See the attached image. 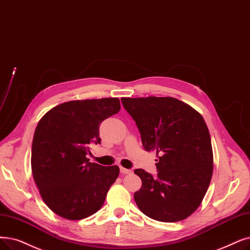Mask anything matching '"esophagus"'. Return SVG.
I'll list each match as a JSON object with an SVG mask.
<instances>
[{"label": "esophagus", "instance_id": "esophagus-1", "mask_svg": "<svg viewBox=\"0 0 250 250\" xmlns=\"http://www.w3.org/2000/svg\"><path fill=\"white\" fill-rule=\"evenodd\" d=\"M121 172L124 173V175H128V173H131L132 170L131 169H127V168H125L123 167H121Z\"/></svg>", "mask_w": 250, "mask_h": 250}]
</instances>
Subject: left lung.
<instances>
[{
  "instance_id": "obj_1",
  "label": "left lung",
  "mask_w": 250,
  "mask_h": 250,
  "mask_svg": "<svg viewBox=\"0 0 250 250\" xmlns=\"http://www.w3.org/2000/svg\"><path fill=\"white\" fill-rule=\"evenodd\" d=\"M146 151L155 150L157 177L135 173L142 187L134 194L139 209L165 223L185 220L198 208L213 170L209 131L190 105L171 97L122 98Z\"/></svg>"
}]
</instances>
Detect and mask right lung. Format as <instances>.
I'll return each mask as SVG.
<instances>
[{"instance_id":"right-lung-1","label":"right lung","mask_w":250,"mask_h":250,"mask_svg":"<svg viewBox=\"0 0 250 250\" xmlns=\"http://www.w3.org/2000/svg\"><path fill=\"white\" fill-rule=\"evenodd\" d=\"M121 109L117 98L75 100L41 118L31 147V170L48 208L61 218L82 220L98 211L119 175L85 155L100 144L99 126Z\"/></svg>"}]
</instances>
